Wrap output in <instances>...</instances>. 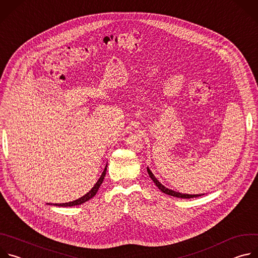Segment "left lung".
<instances>
[{
  "label": "left lung",
  "instance_id": "1",
  "mask_svg": "<svg viewBox=\"0 0 258 258\" xmlns=\"http://www.w3.org/2000/svg\"><path fill=\"white\" fill-rule=\"evenodd\" d=\"M147 171H148L150 177L152 178V180L155 182V185L158 187V189L163 192L164 194H167L169 196H173V197H177V198H183V199H190V198H196V197H199V196H202L204 194H196V195H191V194H181V193H178V192H174L172 190H169L167 188H165L162 183L154 176V174L152 173V171L149 169V167H147Z\"/></svg>",
  "mask_w": 258,
  "mask_h": 258
}]
</instances>
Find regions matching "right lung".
<instances>
[{
  "label": "right lung",
  "instance_id": "obj_1",
  "mask_svg": "<svg viewBox=\"0 0 258 258\" xmlns=\"http://www.w3.org/2000/svg\"><path fill=\"white\" fill-rule=\"evenodd\" d=\"M106 170H107V165H106V167H105V169H104V171L102 172V174H101V176H100V178L98 179V181L96 182V185L91 189V191L90 192H88L85 196H83V197H81L80 199H77V200H75V201H71V202H67V203H55V204H51V203H48V204H50V205H55V206H64V207H67V206H76V205H81V204H83V203H85V202H87V201H89L91 198H93L96 194H97V192H98V190H99V188H100V186H101V183L103 182V180H104V177H105V174H106Z\"/></svg>",
  "mask_w": 258,
  "mask_h": 258
}]
</instances>
